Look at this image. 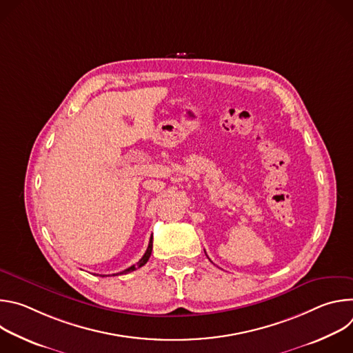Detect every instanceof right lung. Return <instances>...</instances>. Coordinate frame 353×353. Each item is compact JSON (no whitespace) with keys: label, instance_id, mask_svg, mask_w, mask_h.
Listing matches in <instances>:
<instances>
[{"label":"right lung","instance_id":"obj_1","mask_svg":"<svg viewBox=\"0 0 353 353\" xmlns=\"http://www.w3.org/2000/svg\"><path fill=\"white\" fill-rule=\"evenodd\" d=\"M150 253H152V236H150V240H149L148 248H146V251H145V254L142 256V259H141L137 264L131 265L130 268H127V270H124V271H121V272H119V274H116V275H120V274H128V272L135 271L137 268H141L142 265H145V264L148 263V260H149V257H150Z\"/></svg>","mask_w":353,"mask_h":353}]
</instances>
